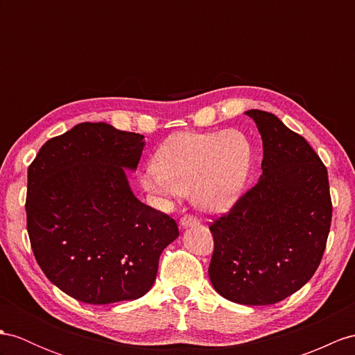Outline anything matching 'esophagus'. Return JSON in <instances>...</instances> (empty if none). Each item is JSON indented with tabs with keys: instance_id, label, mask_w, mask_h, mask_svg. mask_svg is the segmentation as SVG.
Listing matches in <instances>:
<instances>
[{
	"instance_id": "esophagus-1",
	"label": "esophagus",
	"mask_w": 355,
	"mask_h": 355,
	"mask_svg": "<svg viewBox=\"0 0 355 355\" xmlns=\"http://www.w3.org/2000/svg\"><path fill=\"white\" fill-rule=\"evenodd\" d=\"M198 221L193 217V215H184L182 218H180V226L182 227H191V226H197Z\"/></svg>"
}]
</instances>
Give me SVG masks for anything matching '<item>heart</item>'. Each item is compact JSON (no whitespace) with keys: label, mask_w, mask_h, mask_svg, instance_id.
<instances>
[{"label":"heart","mask_w":355,"mask_h":355,"mask_svg":"<svg viewBox=\"0 0 355 355\" xmlns=\"http://www.w3.org/2000/svg\"><path fill=\"white\" fill-rule=\"evenodd\" d=\"M252 159V144L235 129L176 134L155 153L140 185L158 197L191 194L198 209L221 214L243 196Z\"/></svg>","instance_id":"heart-1"}]
</instances>
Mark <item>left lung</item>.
Wrapping results in <instances>:
<instances>
[{
	"label": "left lung",
	"instance_id": "1",
	"mask_svg": "<svg viewBox=\"0 0 355 355\" xmlns=\"http://www.w3.org/2000/svg\"><path fill=\"white\" fill-rule=\"evenodd\" d=\"M262 137V175L227 215L211 224L209 279L229 301L275 304L318 270L331 224L327 168L271 112L248 110Z\"/></svg>",
	"mask_w": 355,
	"mask_h": 355
}]
</instances>
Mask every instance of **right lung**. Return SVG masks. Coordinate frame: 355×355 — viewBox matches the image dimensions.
I'll list each match as a JSON object with an SVG mask.
<instances>
[{
    "label": "right lung",
    "mask_w": 355,
    "mask_h": 355,
    "mask_svg": "<svg viewBox=\"0 0 355 355\" xmlns=\"http://www.w3.org/2000/svg\"><path fill=\"white\" fill-rule=\"evenodd\" d=\"M144 135L80 123L51 138L28 167L34 257L58 289L87 304L137 300L153 286L176 221L134 196Z\"/></svg>",
    "instance_id": "obj_1"
}]
</instances>
